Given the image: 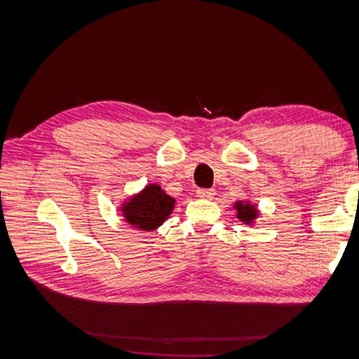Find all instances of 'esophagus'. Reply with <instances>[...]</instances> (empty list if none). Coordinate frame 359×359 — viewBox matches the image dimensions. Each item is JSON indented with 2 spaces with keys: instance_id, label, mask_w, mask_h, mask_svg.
Returning a JSON list of instances; mask_svg holds the SVG:
<instances>
[{
  "instance_id": "obj_1",
  "label": "esophagus",
  "mask_w": 359,
  "mask_h": 359,
  "mask_svg": "<svg viewBox=\"0 0 359 359\" xmlns=\"http://www.w3.org/2000/svg\"><path fill=\"white\" fill-rule=\"evenodd\" d=\"M215 191L212 189H199L198 190V196L202 199H212Z\"/></svg>"
}]
</instances>
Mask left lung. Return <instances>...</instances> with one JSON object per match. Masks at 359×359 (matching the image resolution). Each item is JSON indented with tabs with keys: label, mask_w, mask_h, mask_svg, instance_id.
Segmentation results:
<instances>
[{
	"label": "left lung",
	"mask_w": 359,
	"mask_h": 359,
	"mask_svg": "<svg viewBox=\"0 0 359 359\" xmlns=\"http://www.w3.org/2000/svg\"><path fill=\"white\" fill-rule=\"evenodd\" d=\"M235 210H236L238 219H240L245 224H253L259 215V211L256 206L250 202H244V201H238L235 203Z\"/></svg>",
	"instance_id": "obj_1"
}]
</instances>
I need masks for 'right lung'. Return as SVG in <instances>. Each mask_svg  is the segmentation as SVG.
Segmentation results:
<instances>
[{
  "label": "right lung",
  "mask_w": 359,
  "mask_h": 359,
  "mask_svg": "<svg viewBox=\"0 0 359 359\" xmlns=\"http://www.w3.org/2000/svg\"><path fill=\"white\" fill-rule=\"evenodd\" d=\"M175 208V199L163 190L158 184H149L142 191L123 203V215L127 223L136 229L154 231L169 219Z\"/></svg>",
  "instance_id": "right-lung-1"
}]
</instances>
